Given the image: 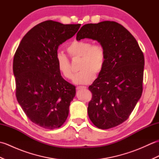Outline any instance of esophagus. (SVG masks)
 I'll use <instances>...</instances> for the list:
<instances>
[{
  "instance_id": "34e87169",
  "label": "esophagus",
  "mask_w": 159,
  "mask_h": 159,
  "mask_svg": "<svg viewBox=\"0 0 159 159\" xmlns=\"http://www.w3.org/2000/svg\"><path fill=\"white\" fill-rule=\"evenodd\" d=\"M86 89L85 86H78L76 87V89Z\"/></svg>"
}]
</instances>
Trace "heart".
I'll return each mask as SVG.
<instances>
[{
	"label": "heart",
	"mask_w": 159,
	"mask_h": 159,
	"mask_svg": "<svg viewBox=\"0 0 159 159\" xmlns=\"http://www.w3.org/2000/svg\"><path fill=\"white\" fill-rule=\"evenodd\" d=\"M67 52L72 59H80L79 70L73 81L76 84L85 85L93 80L102 72L107 60V52L104 47L100 43L92 44L89 41L74 40L67 47ZM56 62L61 74L67 79H72L73 71L69 59L62 52L56 55Z\"/></svg>",
	"instance_id": "b5f03b06"
}]
</instances>
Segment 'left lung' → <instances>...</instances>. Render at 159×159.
I'll return each instance as SVG.
<instances>
[{
    "instance_id": "obj_1",
    "label": "left lung",
    "mask_w": 159,
    "mask_h": 159,
    "mask_svg": "<svg viewBox=\"0 0 159 159\" xmlns=\"http://www.w3.org/2000/svg\"><path fill=\"white\" fill-rule=\"evenodd\" d=\"M84 38L97 40L106 50L104 68L89 87L87 113L96 127L109 129L129 117L141 96L144 56L133 35L116 22L83 25L76 39Z\"/></svg>"
}]
</instances>
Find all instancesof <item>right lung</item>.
I'll use <instances>...</instances> for the list:
<instances>
[{
  "label": "right lung",
  "instance_id": "add662e5",
  "mask_svg": "<svg viewBox=\"0 0 159 159\" xmlns=\"http://www.w3.org/2000/svg\"><path fill=\"white\" fill-rule=\"evenodd\" d=\"M80 26L46 20L23 37L13 57L16 96L32 122L55 129L65 122L75 87L61 75L56 62L60 44L72 38Z\"/></svg>",
  "mask_w": 159,
  "mask_h": 159
}]
</instances>
